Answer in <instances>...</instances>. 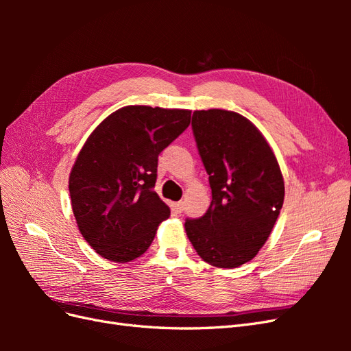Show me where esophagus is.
Returning <instances> with one entry per match:
<instances>
[{
    "label": "esophagus",
    "mask_w": 351,
    "mask_h": 351,
    "mask_svg": "<svg viewBox=\"0 0 351 351\" xmlns=\"http://www.w3.org/2000/svg\"><path fill=\"white\" fill-rule=\"evenodd\" d=\"M174 209L178 212V214H180V212H183V209H184V202H182V200L176 202V204H174Z\"/></svg>",
    "instance_id": "obj_1"
}]
</instances>
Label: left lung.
Segmentation results:
<instances>
[{
  "label": "left lung",
  "mask_w": 351,
  "mask_h": 351,
  "mask_svg": "<svg viewBox=\"0 0 351 351\" xmlns=\"http://www.w3.org/2000/svg\"><path fill=\"white\" fill-rule=\"evenodd\" d=\"M192 127L212 202L204 217L186 219V234L212 267L237 268L256 256L277 222L281 168L258 127L239 112L195 111Z\"/></svg>",
  "instance_id": "left-lung-1"
}]
</instances>
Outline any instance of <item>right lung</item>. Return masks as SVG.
I'll return each mask as SVG.
<instances>
[{"mask_svg": "<svg viewBox=\"0 0 351 351\" xmlns=\"http://www.w3.org/2000/svg\"><path fill=\"white\" fill-rule=\"evenodd\" d=\"M190 110L127 105L101 121L69 177L71 208L89 246L125 263L151 246L169 208L154 192L158 155L190 124Z\"/></svg>", "mask_w": 351, "mask_h": 351, "instance_id": "right-lung-1", "label": "right lung"}]
</instances>
